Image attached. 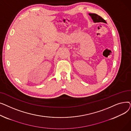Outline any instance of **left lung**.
<instances>
[{
  "mask_svg": "<svg viewBox=\"0 0 131 131\" xmlns=\"http://www.w3.org/2000/svg\"><path fill=\"white\" fill-rule=\"evenodd\" d=\"M89 15H90L94 23H99V22H102V23H106V20L103 19L101 16H99L98 15L94 13H89Z\"/></svg>",
  "mask_w": 131,
  "mask_h": 131,
  "instance_id": "8db88e82",
  "label": "left lung"
}]
</instances>
